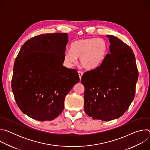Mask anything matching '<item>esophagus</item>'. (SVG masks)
<instances>
[{
  "label": "esophagus",
  "instance_id": "esophagus-1",
  "mask_svg": "<svg viewBox=\"0 0 150 150\" xmlns=\"http://www.w3.org/2000/svg\"><path fill=\"white\" fill-rule=\"evenodd\" d=\"M83 75V72H82L81 71H78V75H79V79L80 80L81 79V77Z\"/></svg>",
  "mask_w": 150,
  "mask_h": 150
}]
</instances>
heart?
Returning <instances> with one entry per match:
<instances>
[{"instance_id": "heart-1", "label": "heart", "mask_w": 150, "mask_h": 150, "mask_svg": "<svg viewBox=\"0 0 150 150\" xmlns=\"http://www.w3.org/2000/svg\"><path fill=\"white\" fill-rule=\"evenodd\" d=\"M108 45L102 38H84L75 41L71 45L70 51L63 55V63L69 68L79 62L87 70L98 67L105 59Z\"/></svg>"}]
</instances>
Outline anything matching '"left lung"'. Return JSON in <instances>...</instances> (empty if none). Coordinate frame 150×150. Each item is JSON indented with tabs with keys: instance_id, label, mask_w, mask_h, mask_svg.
I'll return each mask as SVG.
<instances>
[{
	"instance_id": "8db88e82",
	"label": "left lung",
	"mask_w": 150,
	"mask_h": 150,
	"mask_svg": "<svg viewBox=\"0 0 150 150\" xmlns=\"http://www.w3.org/2000/svg\"><path fill=\"white\" fill-rule=\"evenodd\" d=\"M109 53L101 65L82 76L84 110L93 119L109 121L122 116L135 94L138 71L132 49L119 38L106 35Z\"/></svg>"
}]
</instances>
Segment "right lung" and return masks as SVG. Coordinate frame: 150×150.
Segmentation results:
<instances>
[{
	"instance_id": "right-lung-1",
	"label": "right lung",
	"mask_w": 150,
	"mask_h": 150,
	"mask_svg": "<svg viewBox=\"0 0 150 150\" xmlns=\"http://www.w3.org/2000/svg\"><path fill=\"white\" fill-rule=\"evenodd\" d=\"M67 33L41 34L21 47L14 63L12 90L20 110L39 121L63 110L66 96L79 81L78 72L63 66Z\"/></svg>"
}]
</instances>
